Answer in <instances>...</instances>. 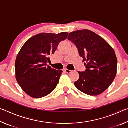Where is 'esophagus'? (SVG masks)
Wrapping results in <instances>:
<instances>
[{
	"mask_svg": "<svg viewBox=\"0 0 128 128\" xmlns=\"http://www.w3.org/2000/svg\"><path fill=\"white\" fill-rule=\"evenodd\" d=\"M64 70H65V72H66V73H70L72 72V70H69V69H66V68L64 69Z\"/></svg>",
	"mask_w": 128,
	"mask_h": 128,
	"instance_id": "1",
	"label": "esophagus"
}]
</instances>
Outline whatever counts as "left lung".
<instances>
[{
	"instance_id": "obj_1",
	"label": "left lung",
	"mask_w": 128,
	"mask_h": 128,
	"mask_svg": "<svg viewBox=\"0 0 128 128\" xmlns=\"http://www.w3.org/2000/svg\"><path fill=\"white\" fill-rule=\"evenodd\" d=\"M68 40L74 43L86 62V70L78 72L80 78L74 82L76 87L88 95L102 94L116 75L118 60L114 49L103 38L88 30L71 32Z\"/></svg>"
}]
</instances>
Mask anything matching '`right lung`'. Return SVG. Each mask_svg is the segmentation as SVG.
<instances>
[{
  "mask_svg": "<svg viewBox=\"0 0 128 128\" xmlns=\"http://www.w3.org/2000/svg\"><path fill=\"white\" fill-rule=\"evenodd\" d=\"M68 33H43L25 43L15 62L16 78L22 90L32 98H40L54 91L62 71L52 69L47 62L54 54L60 42Z\"/></svg>",
  "mask_w": 128,
  "mask_h": 128,
  "instance_id": "obj_1",
  "label": "right lung"
}]
</instances>
